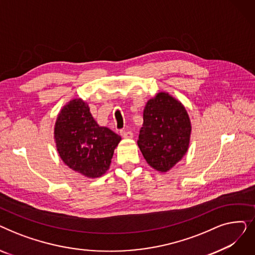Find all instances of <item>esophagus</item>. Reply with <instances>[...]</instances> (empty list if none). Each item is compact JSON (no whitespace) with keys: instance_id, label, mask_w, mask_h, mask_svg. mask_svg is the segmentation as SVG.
<instances>
[{"instance_id":"34e87169","label":"esophagus","mask_w":255,"mask_h":255,"mask_svg":"<svg viewBox=\"0 0 255 255\" xmlns=\"http://www.w3.org/2000/svg\"><path fill=\"white\" fill-rule=\"evenodd\" d=\"M121 135L124 138H132L133 137V133L130 130H122L121 131Z\"/></svg>"}]
</instances>
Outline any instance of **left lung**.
Segmentation results:
<instances>
[{
  "mask_svg": "<svg viewBox=\"0 0 255 255\" xmlns=\"http://www.w3.org/2000/svg\"><path fill=\"white\" fill-rule=\"evenodd\" d=\"M190 133V119L183 104L161 92L145 104L137 144L149 165L165 172L186 154Z\"/></svg>",
  "mask_w": 255,
  "mask_h": 255,
  "instance_id": "8db88e82",
  "label": "left lung"
}]
</instances>
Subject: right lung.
Returning <instances> with one entry per match:
<instances>
[{
  "label": "right lung",
  "instance_id": "add662e5",
  "mask_svg": "<svg viewBox=\"0 0 255 255\" xmlns=\"http://www.w3.org/2000/svg\"><path fill=\"white\" fill-rule=\"evenodd\" d=\"M55 139L67 166L88 178H98L110 168L121 136L99 126L86 102L73 99L58 116Z\"/></svg>",
  "mask_w": 255,
  "mask_h": 255
}]
</instances>
